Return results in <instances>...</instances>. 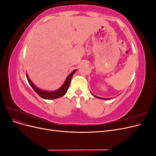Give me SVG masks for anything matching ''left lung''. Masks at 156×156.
Instances as JSON below:
<instances>
[{"label":"left lung","mask_w":156,"mask_h":156,"mask_svg":"<svg viewBox=\"0 0 156 156\" xmlns=\"http://www.w3.org/2000/svg\"><path fill=\"white\" fill-rule=\"evenodd\" d=\"M92 95H93L94 96H95L96 98H98V99H101V100H109V99H111V98H100V97H98V96H95V95H94V94H92Z\"/></svg>","instance_id":"obj_1"}]
</instances>
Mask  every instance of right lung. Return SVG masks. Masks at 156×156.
I'll return each mask as SVG.
<instances>
[{"label": "right lung", "mask_w": 156, "mask_h": 156, "mask_svg": "<svg viewBox=\"0 0 156 156\" xmlns=\"http://www.w3.org/2000/svg\"><path fill=\"white\" fill-rule=\"evenodd\" d=\"M75 71H76V69L73 70V72L68 75L62 87L55 91H46V90H41L37 88V87H36L34 84L32 83V82L29 79V76H28L27 74V78L31 87L41 98L46 99V100H53V99L58 98L64 96L66 93L67 92V90L70 84L71 79H72L73 75L75 72Z\"/></svg>", "instance_id": "obj_1"}]
</instances>
